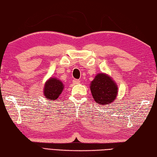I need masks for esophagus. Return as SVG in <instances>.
Wrapping results in <instances>:
<instances>
[{
	"label": "esophagus",
	"mask_w": 157,
	"mask_h": 157,
	"mask_svg": "<svg viewBox=\"0 0 157 157\" xmlns=\"http://www.w3.org/2000/svg\"><path fill=\"white\" fill-rule=\"evenodd\" d=\"M79 82H80V81L79 80V79H73V84H79Z\"/></svg>",
	"instance_id": "1"
}]
</instances>
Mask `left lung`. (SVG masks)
Masks as SVG:
<instances>
[{"instance_id":"8db88e82","label":"left lung","mask_w":157,"mask_h":157,"mask_svg":"<svg viewBox=\"0 0 157 157\" xmlns=\"http://www.w3.org/2000/svg\"><path fill=\"white\" fill-rule=\"evenodd\" d=\"M91 91L97 104L110 105L118 94V86L111 77L105 73H98L91 82Z\"/></svg>"}]
</instances>
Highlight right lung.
Listing matches in <instances>:
<instances>
[{"mask_svg":"<svg viewBox=\"0 0 157 157\" xmlns=\"http://www.w3.org/2000/svg\"><path fill=\"white\" fill-rule=\"evenodd\" d=\"M63 85L59 79L55 78H50L45 83L44 88V95L45 98L49 100L54 101L57 100L62 94Z\"/></svg>","mask_w":157,"mask_h":157,"instance_id":"add662e5","label":"right lung"}]
</instances>
